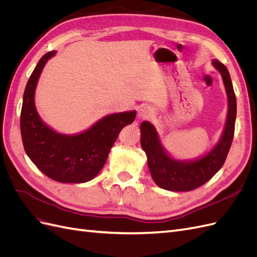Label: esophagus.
<instances>
[{"label": "esophagus", "instance_id": "esophagus-1", "mask_svg": "<svg viewBox=\"0 0 257 257\" xmlns=\"http://www.w3.org/2000/svg\"><path fill=\"white\" fill-rule=\"evenodd\" d=\"M152 114H153V111L151 110V108H150V107H148V106H143V107L139 108L138 113H137V116H138V119L144 120V119L150 118V116H151Z\"/></svg>", "mask_w": 257, "mask_h": 257}]
</instances>
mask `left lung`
<instances>
[{
	"label": "left lung",
	"mask_w": 257,
	"mask_h": 257,
	"mask_svg": "<svg viewBox=\"0 0 257 257\" xmlns=\"http://www.w3.org/2000/svg\"><path fill=\"white\" fill-rule=\"evenodd\" d=\"M212 65L222 76L227 94V115L219 142L201 157L194 160H177L163 146L157 128L149 121L141 124V145L147 154L153 181L160 188L173 192H188L209 181L223 166L234 138L237 102L228 69L217 60Z\"/></svg>",
	"instance_id": "8db88e82"
}]
</instances>
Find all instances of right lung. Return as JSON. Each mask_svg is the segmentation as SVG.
Instances as JSON below:
<instances>
[{
	"label": "right lung",
	"instance_id": "obj_1",
	"mask_svg": "<svg viewBox=\"0 0 257 257\" xmlns=\"http://www.w3.org/2000/svg\"><path fill=\"white\" fill-rule=\"evenodd\" d=\"M56 53L52 50L42 57L26 85L20 115L22 143L30 160L52 180L88 182L102 170L121 130L135 120L136 111L105 115L77 134H62L51 128L38 114L34 97L44 66Z\"/></svg>",
	"mask_w": 257,
	"mask_h": 257
}]
</instances>
